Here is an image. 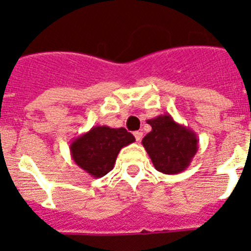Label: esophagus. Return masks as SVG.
<instances>
[{
    "label": "esophagus",
    "mask_w": 251,
    "mask_h": 251,
    "mask_svg": "<svg viewBox=\"0 0 251 251\" xmlns=\"http://www.w3.org/2000/svg\"><path fill=\"white\" fill-rule=\"evenodd\" d=\"M133 134H134V138H136L137 142L141 141L142 137H143V133L139 132V130H137V132H134V133H133Z\"/></svg>",
    "instance_id": "34e87169"
}]
</instances>
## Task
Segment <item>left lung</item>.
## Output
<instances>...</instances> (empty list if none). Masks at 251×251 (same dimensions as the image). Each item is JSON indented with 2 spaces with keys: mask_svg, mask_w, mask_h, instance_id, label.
Listing matches in <instances>:
<instances>
[{
  "mask_svg": "<svg viewBox=\"0 0 251 251\" xmlns=\"http://www.w3.org/2000/svg\"><path fill=\"white\" fill-rule=\"evenodd\" d=\"M152 130L142 139V145L157 171L177 175L187 170L199 148L196 133L179 124L170 114L148 119Z\"/></svg>",
  "mask_w": 251,
  "mask_h": 251,
  "instance_id": "8db88e82",
  "label": "left lung"
}]
</instances>
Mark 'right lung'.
<instances>
[{"label": "right lung", "instance_id": "1", "mask_svg": "<svg viewBox=\"0 0 251 251\" xmlns=\"http://www.w3.org/2000/svg\"><path fill=\"white\" fill-rule=\"evenodd\" d=\"M134 141L126 128L95 126L70 143V153L75 165L94 178H100L113 170L122 148Z\"/></svg>", "mask_w": 251, "mask_h": 251}]
</instances>
